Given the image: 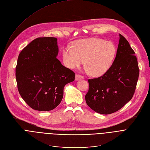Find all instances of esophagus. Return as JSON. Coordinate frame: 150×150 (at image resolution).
Masks as SVG:
<instances>
[{"label": "esophagus", "instance_id": "obj_1", "mask_svg": "<svg viewBox=\"0 0 150 150\" xmlns=\"http://www.w3.org/2000/svg\"><path fill=\"white\" fill-rule=\"evenodd\" d=\"M84 76H83L81 75L78 74H76L75 75V80H76V81L80 80V79H84Z\"/></svg>", "mask_w": 150, "mask_h": 150}]
</instances>
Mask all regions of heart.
<instances>
[{"instance_id": "heart-1", "label": "heart", "mask_w": 150, "mask_h": 150, "mask_svg": "<svg viewBox=\"0 0 150 150\" xmlns=\"http://www.w3.org/2000/svg\"><path fill=\"white\" fill-rule=\"evenodd\" d=\"M116 55V47L111 42L91 38L75 42L71 47L62 50L64 65L70 69L80 66L84 60L85 71L93 76L99 77L108 72Z\"/></svg>"}]
</instances>
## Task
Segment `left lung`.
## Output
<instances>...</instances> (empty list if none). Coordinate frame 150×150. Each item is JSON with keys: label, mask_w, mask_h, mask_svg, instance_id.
Segmentation results:
<instances>
[{"label": "left lung", "mask_w": 150, "mask_h": 150, "mask_svg": "<svg viewBox=\"0 0 150 150\" xmlns=\"http://www.w3.org/2000/svg\"><path fill=\"white\" fill-rule=\"evenodd\" d=\"M134 54L126 38L119 34L116 55L110 69L101 76L88 79V91L85 99L93 110L111 114L131 100L139 75Z\"/></svg>", "instance_id": "1"}]
</instances>
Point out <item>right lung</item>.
<instances>
[{
  "mask_svg": "<svg viewBox=\"0 0 150 150\" xmlns=\"http://www.w3.org/2000/svg\"><path fill=\"white\" fill-rule=\"evenodd\" d=\"M57 38L38 37L20 53L16 78L20 95L38 111L52 110L60 104L64 86L75 80V73L57 58Z\"/></svg>",
  "mask_w": 150,
  "mask_h": 150,
  "instance_id": "right-lung-1",
  "label": "right lung"
}]
</instances>
